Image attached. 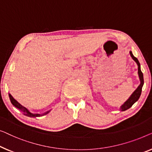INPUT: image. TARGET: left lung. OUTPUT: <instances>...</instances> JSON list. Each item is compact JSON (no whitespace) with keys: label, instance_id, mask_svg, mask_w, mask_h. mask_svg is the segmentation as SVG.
Returning <instances> with one entry per match:
<instances>
[{"label":"left lung","instance_id":"obj_1","mask_svg":"<svg viewBox=\"0 0 152 152\" xmlns=\"http://www.w3.org/2000/svg\"><path fill=\"white\" fill-rule=\"evenodd\" d=\"M129 54H130V56H131V57L132 58V59H133L134 61L136 62V64H137V65H138V76H139L140 83L139 86L137 87V89H136V90L134 91L133 94L130 96V97L128 98V99L126 100L125 102H124L123 104H122V105L121 106L120 110H121V111H122V112H123V111H125V110H128V109H129L134 103H135L136 101H137L138 99H139L140 94H141V91H142L143 84H144L143 74L140 70V65L139 61H138V60L136 58L135 56H134L133 54H132V51H130Z\"/></svg>","mask_w":152,"mask_h":152}]
</instances>
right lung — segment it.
<instances>
[{
  "mask_svg": "<svg viewBox=\"0 0 152 152\" xmlns=\"http://www.w3.org/2000/svg\"><path fill=\"white\" fill-rule=\"evenodd\" d=\"M9 97H10V101H11L12 104H13V105H14L15 107L18 109L19 110H20L21 112H23V114H24V115H25V116H27L33 117V118H36V117H40L41 116H44V115L48 114V113L51 111V110H49V111H47V112L43 113V114H33V113L29 112V111L27 110L26 107H25L24 106H23L22 104H20V103H19V102L17 101L16 100H15L14 98H13L12 96L10 94H9Z\"/></svg>",
  "mask_w": 152,
  "mask_h": 152,
  "instance_id": "add662e5",
  "label": "right lung"
}]
</instances>
